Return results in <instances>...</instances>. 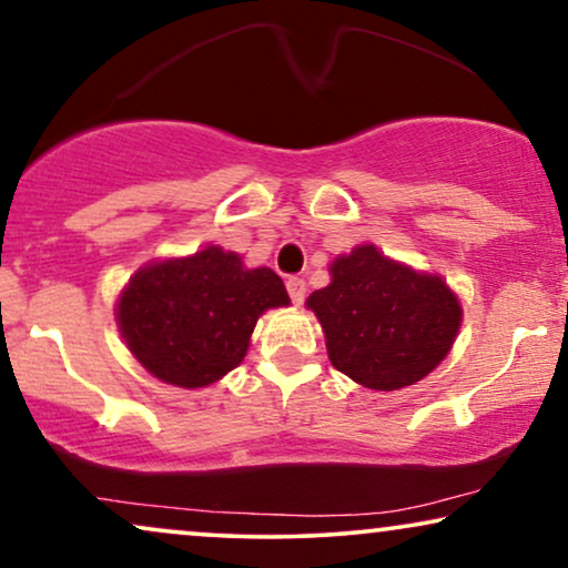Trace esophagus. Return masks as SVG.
I'll list each match as a JSON object with an SVG mask.
<instances>
[{"label":"esophagus","instance_id":"obj_1","mask_svg":"<svg viewBox=\"0 0 568 568\" xmlns=\"http://www.w3.org/2000/svg\"><path fill=\"white\" fill-rule=\"evenodd\" d=\"M285 288H288V296L296 306L304 304L306 298V283L301 277H288V283H285Z\"/></svg>","mask_w":568,"mask_h":568}]
</instances>
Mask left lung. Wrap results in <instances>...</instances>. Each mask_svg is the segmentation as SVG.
Here are the masks:
<instances>
[{"mask_svg":"<svg viewBox=\"0 0 568 568\" xmlns=\"http://www.w3.org/2000/svg\"><path fill=\"white\" fill-rule=\"evenodd\" d=\"M329 283L306 298L325 333L329 364L369 387L419 383L454 348L464 308L435 272L390 260L358 243L329 262Z\"/></svg>","mask_w":568,"mask_h":568,"instance_id":"1","label":"left lung"}]
</instances>
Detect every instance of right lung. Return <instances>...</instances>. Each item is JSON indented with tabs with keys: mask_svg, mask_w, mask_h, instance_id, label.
<instances>
[{
	"mask_svg": "<svg viewBox=\"0 0 568 568\" xmlns=\"http://www.w3.org/2000/svg\"><path fill=\"white\" fill-rule=\"evenodd\" d=\"M288 291L270 267H246L222 246L143 264L120 291V335L149 375L196 390L239 367L256 320L288 306Z\"/></svg>",
	"mask_w": 568,
	"mask_h": 568,
	"instance_id": "obj_1",
	"label": "right lung"
}]
</instances>
